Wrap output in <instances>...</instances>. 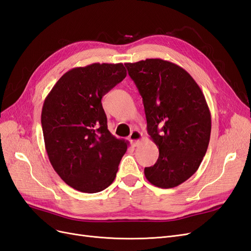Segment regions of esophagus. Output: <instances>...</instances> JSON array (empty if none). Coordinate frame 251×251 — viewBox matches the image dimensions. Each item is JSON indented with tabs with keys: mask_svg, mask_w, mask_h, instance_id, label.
Masks as SVG:
<instances>
[{
	"mask_svg": "<svg viewBox=\"0 0 251 251\" xmlns=\"http://www.w3.org/2000/svg\"><path fill=\"white\" fill-rule=\"evenodd\" d=\"M141 139H142V134L139 131H137V130L132 131L130 136H128V140L131 141L133 147L137 146V144L141 141Z\"/></svg>",
	"mask_w": 251,
	"mask_h": 251,
	"instance_id": "obj_1",
	"label": "esophagus"
}]
</instances>
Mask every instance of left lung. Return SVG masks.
Returning <instances> with one entry per match:
<instances>
[{
	"label": "left lung",
	"mask_w": 251,
	"mask_h": 251,
	"mask_svg": "<svg viewBox=\"0 0 251 251\" xmlns=\"http://www.w3.org/2000/svg\"><path fill=\"white\" fill-rule=\"evenodd\" d=\"M142 97L157 162L144 169L150 183L172 188L191 178L206 154L211 116L198 83L180 66L161 58L125 64Z\"/></svg>",
	"instance_id": "left-lung-1"
}]
</instances>
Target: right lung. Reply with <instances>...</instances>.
<instances>
[{"mask_svg":"<svg viewBox=\"0 0 251 251\" xmlns=\"http://www.w3.org/2000/svg\"><path fill=\"white\" fill-rule=\"evenodd\" d=\"M126 76L121 63L73 68L45 98L42 127L48 158L76 191L101 192L116 177L128 142L108 130L101 98Z\"/></svg>","mask_w":251,"mask_h":251,"instance_id":"obj_1","label":"right lung"}]
</instances>
